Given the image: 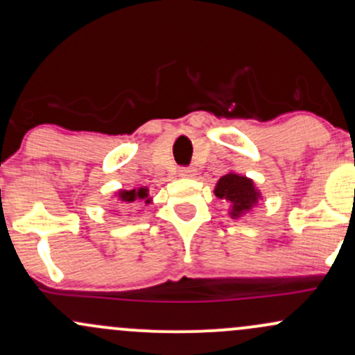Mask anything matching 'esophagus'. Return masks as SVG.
Segmentation results:
<instances>
[{"instance_id": "1", "label": "esophagus", "mask_w": 355, "mask_h": 355, "mask_svg": "<svg viewBox=\"0 0 355 355\" xmlns=\"http://www.w3.org/2000/svg\"><path fill=\"white\" fill-rule=\"evenodd\" d=\"M178 173H180V177H185V178H191L195 175V170L190 168V166H182L180 170H178Z\"/></svg>"}]
</instances>
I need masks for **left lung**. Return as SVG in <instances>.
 I'll return each mask as SVG.
<instances>
[{
	"instance_id": "left-lung-1",
	"label": "left lung",
	"mask_w": 355,
	"mask_h": 355,
	"mask_svg": "<svg viewBox=\"0 0 355 355\" xmlns=\"http://www.w3.org/2000/svg\"><path fill=\"white\" fill-rule=\"evenodd\" d=\"M215 195L232 205L230 217H242L247 210L259 202L260 193L255 190L250 178L237 173H227L220 178L215 187Z\"/></svg>"
}]
</instances>
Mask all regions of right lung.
<instances>
[{
	"label": "right lung",
	"mask_w": 355,
	"mask_h": 355,
	"mask_svg": "<svg viewBox=\"0 0 355 355\" xmlns=\"http://www.w3.org/2000/svg\"><path fill=\"white\" fill-rule=\"evenodd\" d=\"M120 200L126 203L125 207H130L132 203H137L138 200H145V203L150 202L148 198V189H135V190H121L118 191Z\"/></svg>",
	"instance_id": "1"
}]
</instances>
